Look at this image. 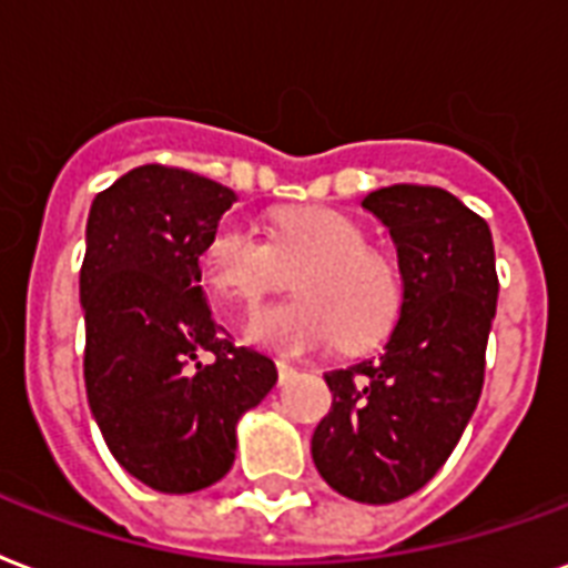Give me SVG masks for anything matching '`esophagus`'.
I'll use <instances>...</instances> for the list:
<instances>
[{"mask_svg": "<svg viewBox=\"0 0 568 568\" xmlns=\"http://www.w3.org/2000/svg\"><path fill=\"white\" fill-rule=\"evenodd\" d=\"M276 372H280V384H285V381H292L294 378V366L292 363H285V361H276Z\"/></svg>", "mask_w": 568, "mask_h": 568, "instance_id": "obj_1", "label": "esophagus"}]
</instances>
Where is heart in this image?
Wrapping results in <instances>:
<instances>
[{"label":"heart","mask_w":568,"mask_h":568,"mask_svg":"<svg viewBox=\"0 0 568 568\" xmlns=\"http://www.w3.org/2000/svg\"><path fill=\"white\" fill-rule=\"evenodd\" d=\"M294 274L297 297L255 310L244 339L267 352L301 354L336 336L363 348L393 327L402 306L399 271L366 246V232L333 207H288L271 220V241L241 220H223L199 253V274L216 301L250 306Z\"/></svg>","instance_id":"heart-1"}]
</instances>
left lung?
<instances>
[{
    "mask_svg": "<svg viewBox=\"0 0 568 568\" xmlns=\"http://www.w3.org/2000/svg\"><path fill=\"white\" fill-rule=\"evenodd\" d=\"M389 229L402 274L384 352L324 372L331 414L313 435L324 483L361 504H393L438 474L474 417L497 310L488 223L453 193L393 184L363 199Z\"/></svg>",
    "mask_w": 568,
    "mask_h": 568,
    "instance_id": "obj_1",
    "label": "left lung"
}]
</instances>
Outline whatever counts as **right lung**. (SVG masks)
<instances>
[{
    "label": "right lung",
    "mask_w": 568,
    "mask_h": 568,
    "mask_svg": "<svg viewBox=\"0 0 568 568\" xmlns=\"http://www.w3.org/2000/svg\"><path fill=\"white\" fill-rule=\"evenodd\" d=\"M232 202L216 181L149 163L89 211L80 271L89 408L115 462L163 495L223 479L237 419L276 384L271 357L220 333L199 285V253Z\"/></svg>",
    "instance_id": "obj_1"
}]
</instances>
